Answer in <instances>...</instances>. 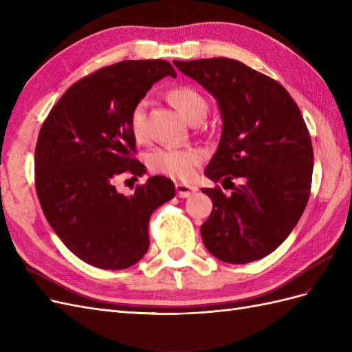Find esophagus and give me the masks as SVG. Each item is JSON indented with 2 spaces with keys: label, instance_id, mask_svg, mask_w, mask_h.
I'll list each match as a JSON object with an SVG mask.
<instances>
[{
  "label": "esophagus",
  "instance_id": "obj_1",
  "mask_svg": "<svg viewBox=\"0 0 352 352\" xmlns=\"http://www.w3.org/2000/svg\"><path fill=\"white\" fill-rule=\"evenodd\" d=\"M198 190L197 186L192 185H185V184H176V192L180 198H188Z\"/></svg>",
  "mask_w": 352,
  "mask_h": 352
}]
</instances>
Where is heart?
<instances>
[{
    "mask_svg": "<svg viewBox=\"0 0 352 352\" xmlns=\"http://www.w3.org/2000/svg\"><path fill=\"white\" fill-rule=\"evenodd\" d=\"M168 100L185 120H192L194 117L204 116L206 100L202 95L192 88L179 87L168 92ZM146 100H141L135 104L129 117V127L136 140H141L145 132V113ZM202 154L195 148H155L146 157L148 168L154 173L164 175L177 180H190L195 176L197 167L201 163Z\"/></svg>",
    "mask_w": 352,
    "mask_h": 352,
    "instance_id": "heart-1",
    "label": "heart"
}]
</instances>
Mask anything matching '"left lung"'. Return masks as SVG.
Wrapping results in <instances>:
<instances>
[{"label":"left lung","mask_w":352,"mask_h":352,"mask_svg":"<svg viewBox=\"0 0 352 352\" xmlns=\"http://www.w3.org/2000/svg\"><path fill=\"white\" fill-rule=\"evenodd\" d=\"M173 65L217 100L223 120L204 175L228 182L232 194L219 186L201 189L212 201L201 226L202 242L225 263L260 260L287 238L310 197L314 155L301 111L279 82L238 60Z\"/></svg>","instance_id":"8db88e82"}]
</instances>
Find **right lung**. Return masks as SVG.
I'll list each match as a JSON object with an SVG mask.
<instances>
[{
	"mask_svg": "<svg viewBox=\"0 0 352 352\" xmlns=\"http://www.w3.org/2000/svg\"><path fill=\"white\" fill-rule=\"evenodd\" d=\"M164 76L166 60H124L73 83L42 124L35 148V186L42 211L66 247L94 267L127 269L150 247L148 221L175 197L154 176L126 197L116 179L145 173L133 158L129 117L138 101Z\"/></svg>",
	"mask_w": 352,
	"mask_h": 352,
	"instance_id": "obj_1",
	"label": "right lung"
}]
</instances>
